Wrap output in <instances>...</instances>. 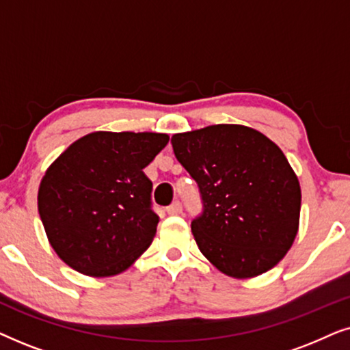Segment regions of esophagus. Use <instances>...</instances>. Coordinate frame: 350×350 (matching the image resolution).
Returning <instances> with one entry per match:
<instances>
[{
  "mask_svg": "<svg viewBox=\"0 0 350 350\" xmlns=\"http://www.w3.org/2000/svg\"><path fill=\"white\" fill-rule=\"evenodd\" d=\"M181 212H183V205H181V202H174L170 205V207H167V213L169 215H180Z\"/></svg>",
  "mask_w": 350,
  "mask_h": 350,
  "instance_id": "1",
  "label": "esophagus"
}]
</instances>
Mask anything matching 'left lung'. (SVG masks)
I'll list each match as a JSON object with an SVG mask.
<instances>
[{
	"label": "left lung",
	"mask_w": 350,
	"mask_h": 350,
	"mask_svg": "<svg viewBox=\"0 0 350 350\" xmlns=\"http://www.w3.org/2000/svg\"><path fill=\"white\" fill-rule=\"evenodd\" d=\"M180 164L198 181L204 213L191 223L199 250L224 275L272 269L299 228L301 186L279 146L241 124L175 133Z\"/></svg>",
	"instance_id": "left-lung-1"
}]
</instances>
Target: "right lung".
I'll return each mask as SVG.
<instances>
[{
  "label": "right lung",
  "instance_id": "obj_1",
  "mask_svg": "<svg viewBox=\"0 0 350 350\" xmlns=\"http://www.w3.org/2000/svg\"><path fill=\"white\" fill-rule=\"evenodd\" d=\"M167 143V133L98 131L71 143L47 167L38 212L65 265L84 275L111 277L146 252L159 217L143 169Z\"/></svg>",
  "mask_w": 350,
  "mask_h": 350
}]
</instances>
